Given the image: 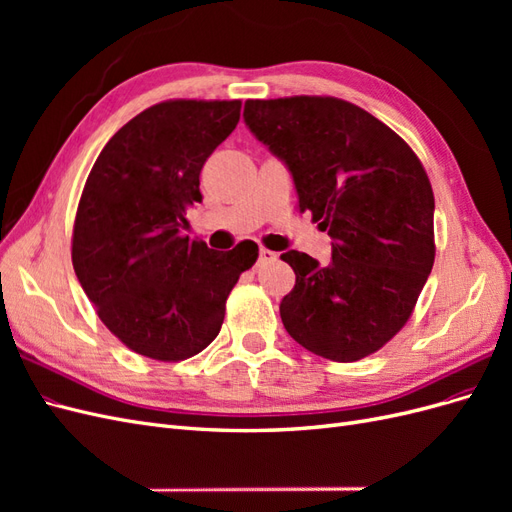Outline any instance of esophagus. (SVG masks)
<instances>
[{
  "label": "esophagus",
  "instance_id": "1",
  "mask_svg": "<svg viewBox=\"0 0 512 512\" xmlns=\"http://www.w3.org/2000/svg\"><path fill=\"white\" fill-rule=\"evenodd\" d=\"M277 258L275 252L267 250V247H262V250L258 252V265H267V262H273Z\"/></svg>",
  "mask_w": 512,
  "mask_h": 512
}]
</instances>
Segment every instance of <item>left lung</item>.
Segmentation results:
<instances>
[{
    "instance_id": "1",
    "label": "left lung",
    "mask_w": 512,
    "mask_h": 512,
    "mask_svg": "<svg viewBox=\"0 0 512 512\" xmlns=\"http://www.w3.org/2000/svg\"><path fill=\"white\" fill-rule=\"evenodd\" d=\"M243 119L290 168L297 209L333 237L327 267L282 254L297 275L280 305L286 331L337 363L378 352L404 329L436 258L421 160L386 123L331 96L247 100Z\"/></svg>"
}]
</instances>
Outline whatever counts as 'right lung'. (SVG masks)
I'll return each mask as SVG.
<instances>
[{
    "label": "right lung",
    "mask_w": 512,
    "mask_h": 512,
    "mask_svg": "<svg viewBox=\"0 0 512 512\" xmlns=\"http://www.w3.org/2000/svg\"><path fill=\"white\" fill-rule=\"evenodd\" d=\"M241 100H164L104 145L72 228L74 273L119 342L177 363L218 337L226 299L258 245L213 252L181 237L185 209L203 200L200 170L237 128Z\"/></svg>",
    "instance_id": "1"
}]
</instances>
